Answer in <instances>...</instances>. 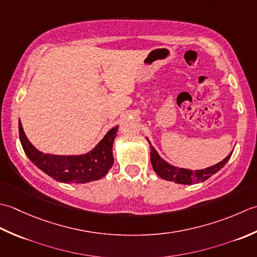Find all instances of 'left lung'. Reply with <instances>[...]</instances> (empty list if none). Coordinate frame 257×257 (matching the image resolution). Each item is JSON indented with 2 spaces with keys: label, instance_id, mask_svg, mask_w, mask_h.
<instances>
[{
  "label": "left lung",
  "instance_id": "left-lung-1",
  "mask_svg": "<svg viewBox=\"0 0 257 257\" xmlns=\"http://www.w3.org/2000/svg\"><path fill=\"white\" fill-rule=\"evenodd\" d=\"M146 140H148V142L150 144V149H151V163L156 174H158L161 179L170 181V182H175L177 184L190 185V184H193V183H200V182L206 181L227 163L233 153L232 152L231 154H228L223 161H221L219 163L215 165L206 167V169H203V170L192 171V170L183 169V167H177L167 163L165 160L162 159L159 155L158 151H156L154 149V146L151 144L150 140L148 138H146Z\"/></svg>",
  "mask_w": 257,
  "mask_h": 257
}]
</instances>
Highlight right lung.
I'll use <instances>...</instances> for the list:
<instances>
[{
  "label": "right lung",
  "mask_w": 257,
  "mask_h": 257,
  "mask_svg": "<svg viewBox=\"0 0 257 257\" xmlns=\"http://www.w3.org/2000/svg\"><path fill=\"white\" fill-rule=\"evenodd\" d=\"M118 126L104 135L95 148L85 154L57 155L39 151L26 138L22 123L19 121L20 141L25 154L32 163L45 174L62 183L84 184L105 176L113 166V143Z\"/></svg>",
  "instance_id": "right-lung-1"
}]
</instances>
